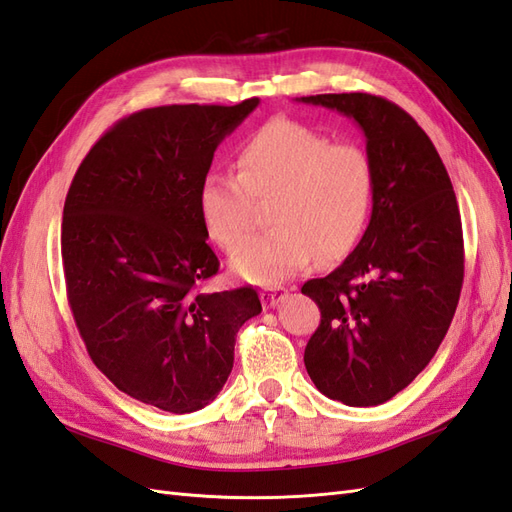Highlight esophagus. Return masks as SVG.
<instances>
[{
  "instance_id": "esophagus-1",
  "label": "esophagus",
  "mask_w": 512,
  "mask_h": 512,
  "mask_svg": "<svg viewBox=\"0 0 512 512\" xmlns=\"http://www.w3.org/2000/svg\"><path fill=\"white\" fill-rule=\"evenodd\" d=\"M259 296H261V303L266 307H277L287 298V290L285 287H266V290L259 292Z\"/></svg>"
}]
</instances>
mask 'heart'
<instances>
[{
	"mask_svg": "<svg viewBox=\"0 0 512 512\" xmlns=\"http://www.w3.org/2000/svg\"><path fill=\"white\" fill-rule=\"evenodd\" d=\"M238 175L212 170L199 183V214L209 238L231 248L254 224V201L273 199L275 229L231 257V270L257 285H277L322 255L352 253L368 227L374 164L363 147L279 119L248 138L235 157Z\"/></svg>",
	"mask_w": 512,
	"mask_h": 512,
	"instance_id": "1",
	"label": "heart"
}]
</instances>
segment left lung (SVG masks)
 <instances>
[{
  "instance_id": "8db88e82",
  "label": "left lung",
  "mask_w": 512,
  "mask_h": 512,
  "mask_svg": "<svg viewBox=\"0 0 512 512\" xmlns=\"http://www.w3.org/2000/svg\"><path fill=\"white\" fill-rule=\"evenodd\" d=\"M296 101L350 116L374 164L361 242L303 294L322 313L305 348L313 385L348 406H376L426 368L450 329L465 268L456 194L435 144L396 103L368 93Z\"/></svg>"
}]
</instances>
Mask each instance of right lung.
Masks as SVG:
<instances>
[{
    "mask_svg": "<svg viewBox=\"0 0 512 512\" xmlns=\"http://www.w3.org/2000/svg\"><path fill=\"white\" fill-rule=\"evenodd\" d=\"M259 99L162 106L99 138L64 201L62 264L90 359L127 396L168 413L212 402L240 326L261 313L253 287L201 294L218 272L199 214L214 151Z\"/></svg>",
    "mask_w": 512,
    "mask_h": 512,
    "instance_id": "1",
    "label": "right lung"
}]
</instances>
